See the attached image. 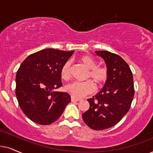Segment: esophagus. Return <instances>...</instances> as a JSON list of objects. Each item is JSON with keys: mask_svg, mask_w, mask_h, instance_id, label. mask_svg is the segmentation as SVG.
I'll return each mask as SVG.
<instances>
[{"mask_svg": "<svg viewBox=\"0 0 153 153\" xmlns=\"http://www.w3.org/2000/svg\"><path fill=\"white\" fill-rule=\"evenodd\" d=\"M80 101V99H77V98L71 97V101H72V102H75V101Z\"/></svg>", "mask_w": 153, "mask_h": 153, "instance_id": "1", "label": "esophagus"}]
</instances>
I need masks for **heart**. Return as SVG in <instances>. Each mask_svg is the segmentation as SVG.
<instances>
[{
    "label": "heart",
    "mask_w": 153,
    "mask_h": 153,
    "mask_svg": "<svg viewBox=\"0 0 153 153\" xmlns=\"http://www.w3.org/2000/svg\"><path fill=\"white\" fill-rule=\"evenodd\" d=\"M81 63L89 69L87 78H91L97 87H101L108 81L109 76L108 70L105 66H97V62L89 55H83L80 57ZM71 62L67 61L61 68V76L65 80L71 76ZM95 85L92 81L89 80L85 82H73L65 87V90L75 98H82L92 93Z\"/></svg>",
    "instance_id": "obj_1"
}]
</instances>
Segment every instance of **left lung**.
Wrapping results in <instances>:
<instances>
[{
  "instance_id": "8db88e82",
  "label": "left lung",
  "mask_w": 153,
  "mask_h": 153,
  "mask_svg": "<svg viewBox=\"0 0 153 153\" xmlns=\"http://www.w3.org/2000/svg\"><path fill=\"white\" fill-rule=\"evenodd\" d=\"M104 59L109 76L103 89L87 101L89 108L82 114L85 123L94 130L108 129L123 119L134 96L133 75L121 56L108 51H96Z\"/></svg>"
}]
</instances>
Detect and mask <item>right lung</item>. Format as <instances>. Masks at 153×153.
<instances>
[{
  "label": "right lung",
  "mask_w": 153,
  "mask_h": 153,
  "mask_svg": "<svg viewBox=\"0 0 153 153\" xmlns=\"http://www.w3.org/2000/svg\"><path fill=\"white\" fill-rule=\"evenodd\" d=\"M74 51L44 49L30 54L16 75V97L22 111L30 120L41 125L54 123L71 102L62 86L61 68Z\"/></svg>",
  "instance_id": "obj_1"
}]
</instances>
